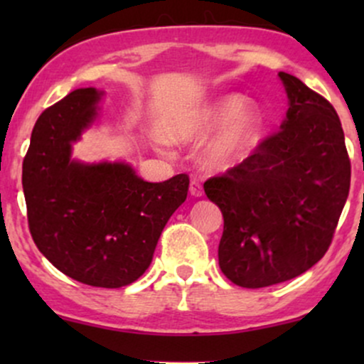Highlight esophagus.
I'll return each instance as SVG.
<instances>
[{
  "mask_svg": "<svg viewBox=\"0 0 364 364\" xmlns=\"http://www.w3.org/2000/svg\"><path fill=\"white\" fill-rule=\"evenodd\" d=\"M190 193L193 196H202L203 195V188L202 185H200L198 181H190Z\"/></svg>",
  "mask_w": 364,
  "mask_h": 364,
  "instance_id": "obj_1",
  "label": "esophagus"
}]
</instances>
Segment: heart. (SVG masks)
I'll return each instance as SVG.
<instances>
[{"label":"heart","instance_id":"heart-1","mask_svg":"<svg viewBox=\"0 0 364 364\" xmlns=\"http://www.w3.org/2000/svg\"><path fill=\"white\" fill-rule=\"evenodd\" d=\"M262 129L260 109L241 95L228 94L178 114L166 133L173 141H198L214 132L203 145L200 159L207 169L228 171L250 156L260 140ZM157 144L168 145V140L159 139Z\"/></svg>","mask_w":364,"mask_h":364}]
</instances>
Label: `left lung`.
<instances>
[{
	"mask_svg": "<svg viewBox=\"0 0 364 364\" xmlns=\"http://www.w3.org/2000/svg\"><path fill=\"white\" fill-rule=\"evenodd\" d=\"M279 78L289 104L281 132L203 185L224 217L220 270L250 289L298 277L323 257L350 185L332 104L289 73Z\"/></svg>",
	"mask_w": 364,
	"mask_h": 364,
	"instance_id": "1",
	"label": "left lung"
}]
</instances>
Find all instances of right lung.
I'll list each match as a JSON object with an SVG mask.
<instances>
[{
	"mask_svg": "<svg viewBox=\"0 0 364 364\" xmlns=\"http://www.w3.org/2000/svg\"><path fill=\"white\" fill-rule=\"evenodd\" d=\"M102 95L94 87L77 89L39 116L22 185L39 252L75 281L114 289L149 269L190 179L176 174L149 183L127 162L73 159V144L97 119Z\"/></svg>",
	"mask_w": 364,
	"mask_h": 364,
	"instance_id": "right-lung-1",
	"label": "right lung"
}]
</instances>
